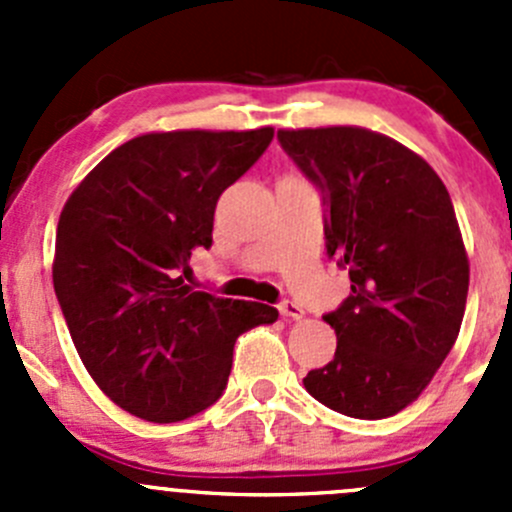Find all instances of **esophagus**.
I'll use <instances>...</instances> for the list:
<instances>
[{"instance_id":"obj_1","label":"esophagus","mask_w":512,"mask_h":512,"mask_svg":"<svg viewBox=\"0 0 512 512\" xmlns=\"http://www.w3.org/2000/svg\"><path fill=\"white\" fill-rule=\"evenodd\" d=\"M280 314H282V317H287V319H302L304 309L299 307L297 302H289V299H285V302L280 304Z\"/></svg>"}]
</instances>
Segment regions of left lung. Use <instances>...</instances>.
Masks as SVG:
<instances>
[{"mask_svg": "<svg viewBox=\"0 0 512 512\" xmlns=\"http://www.w3.org/2000/svg\"><path fill=\"white\" fill-rule=\"evenodd\" d=\"M322 190L327 255L352 292L324 314L337 352L304 389L344 416L386 418L421 396L461 332L468 255L436 170L399 141L359 126L277 131Z\"/></svg>", "mask_w": 512, "mask_h": 512, "instance_id": "left-lung-1", "label": "left lung"}]
</instances>
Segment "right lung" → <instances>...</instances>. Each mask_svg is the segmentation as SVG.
<instances>
[{"label": "right lung", "mask_w": 512, "mask_h": 512, "mask_svg": "<svg viewBox=\"0 0 512 512\" xmlns=\"http://www.w3.org/2000/svg\"><path fill=\"white\" fill-rule=\"evenodd\" d=\"M255 131L143 133L108 153L56 227L54 292L98 389L128 414L173 423L223 396L242 332L275 307L193 292L195 247L213 245L218 198L270 146Z\"/></svg>", "instance_id": "right-lung-1"}]
</instances>
